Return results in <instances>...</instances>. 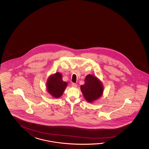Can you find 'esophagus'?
Masks as SVG:
<instances>
[{
	"label": "esophagus",
	"mask_w": 149,
	"mask_h": 149,
	"mask_svg": "<svg viewBox=\"0 0 149 149\" xmlns=\"http://www.w3.org/2000/svg\"><path fill=\"white\" fill-rule=\"evenodd\" d=\"M71 86L73 87H77V85L75 84V83H72V84H71Z\"/></svg>",
	"instance_id": "esophagus-1"
}]
</instances>
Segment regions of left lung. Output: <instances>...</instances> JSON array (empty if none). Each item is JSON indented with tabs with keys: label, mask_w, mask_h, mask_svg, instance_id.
Listing matches in <instances>:
<instances>
[{
	"label": "left lung",
	"mask_w": 149,
	"mask_h": 149,
	"mask_svg": "<svg viewBox=\"0 0 149 149\" xmlns=\"http://www.w3.org/2000/svg\"><path fill=\"white\" fill-rule=\"evenodd\" d=\"M80 88L85 99L90 103L100 97L103 92L101 82L91 74L86 77L85 84L81 86Z\"/></svg>",
	"instance_id": "1"
}]
</instances>
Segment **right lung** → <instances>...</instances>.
Masks as SVG:
<instances>
[{
  "label": "right lung",
  "instance_id": "right-lung-1",
  "mask_svg": "<svg viewBox=\"0 0 149 149\" xmlns=\"http://www.w3.org/2000/svg\"><path fill=\"white\" fill-rule=\"evenodd\" d=\"M67 85V82L63 81L62 74L59 72H56L48 79V92L54 97L59 98L63 94Z\"/></svg>",
  "mask_w": 149,
  "mask_h": 149
}]
</instances>
